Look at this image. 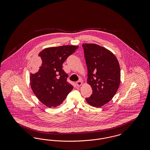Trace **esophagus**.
Instances as JSON below:
<instances>
[{"label": "esophagus", "instance_id": "obj_1", "mask_svg": "<svg viewBox=\"0 0 150 150\" xmlns=\"http://www.w3.org/2000/svg\"><path fill=\"white\" fill-rule=\"evenodd\" d=\"M76 86H77L79 87V86H82L83 83H82V81H81V80H79V81H78L76 83Z\"/></svg>", "mask_w": 150, "mask_h": 150}]
</instances>
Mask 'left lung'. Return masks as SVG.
I'll list each match as a JSON object with an SVG mask.
<instances>
[{"mask_svg": "<svg viewBox=\"0 0 150 150\" xmlns=\"http://www.w3.org/2000/svg\"><path fill=\"white\" fill-rule=\"evenodd\" d=\"M88 69L87 83L93 93L86 98L93 107L103 106L112 100L120 83V68L117 58L110 50L96 44L82 45Z\"/></svg>", "mask_w": 150, "mask_h": 150, "instance_id": "left-lung-1", "label": "left lung"}]
</instances>
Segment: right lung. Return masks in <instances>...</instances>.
Segmentation results:
<instances>
[{"mask_svg": "<svg viewBox=\"0 0 150 150\" xmlns=\"http://www.w3.org/2000/svg\"><path fill=\"white\" fill-rule=\"evenodd\" d=\"M78 47L69 45L49 47L39 53L35 61L38 70L30 73V81L33 92L45 106H59L73 89L67 81L68 75L62 69V64Z\"/></svg>", "mask_w": 150, "mask_h": 150, "instance_id": "add662e5", "label": "right lung"}]
</instances>
